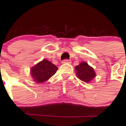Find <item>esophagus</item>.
Instances as JSON below:
<instances>
[{"label": "esophagus", "mask_w": 126, "mask_h": 126, "mask_svg": "<svg viewBox=\"0 0 126 126\" xmlns=\"http://www.w3.org/2000/svg\"><path fill=\"white\" fill-rule=\"evenodd\" d=\"M62 64H71V60L65 59V60H64V61H62Z\"/></svg>", "instance_id": "1"}]
</instances>
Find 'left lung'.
Here are the masks:
<instances>
[{
  "mask_svg": "<svg viewBox=\"0 0 126 126\" xmlns=\"http://www.w3.org/2000/svg\"><path fill=\"white\" fill-rule=\"evenodd\" d=\"M75 70L77 77L86 83L90 82L96 76L94 69L86 62H82L75 67Z\"/></svg>",
  "mask_w": 126,
  "mask_h": 126,
  "instance_id": "left-lung-1",
  "label": "left lung"
}]
</instances>
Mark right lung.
I'll use <instances>...</instances> for the list:
<instances>
[{"mask_svg":"<svg viewBox=\"0 0 126 126\" xmlns=\"http://www.w3.org/2000/svg\"><path fill=\"white\" fill-rule=\"evenodd\" d=\"M58 68L50 61L43 59L31 69L32 79L37 83H43L47 81L55 74Z\"/></svg>","mask_w":126,"mask_h":126,"instance_id":"1","label":"right lung"}]
</instances>
